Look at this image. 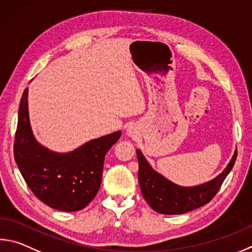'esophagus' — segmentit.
I'll list each match as a JSON object with an SVG mask.
<instances>
[{"label": "esophagus", "mask_w": 252, "mask_h": 252, "mask_svg": "<svg viewBox=\"0 0 252 252\" xmlns=\"http://www.w3.org/2000/svg\"><path fill=\"white\" fill-rule=\"evenodd\" d=\"M126 133H127V135H129V136H133V132H132L131 130H127Z\"/></svg>", "instance_id": "esophagus-1"}]
</instances>
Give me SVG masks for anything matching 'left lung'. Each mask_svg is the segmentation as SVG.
<instances>
[{
	"mask_svg": "<svg viewBox=\"0 0 252 252\" xmlns=\"http://www.w3.org/2000/svg\"><path fill=\"white\" fill-rule=\"evenodd\" d=\"M139 161V184L144 199L157 213L164 215H182L202 207L217 194L228 174L234 167L237 150L223 171L203 184L181 186L167 180L150 165L140 150H136Z\"/></svg>",
	"mask_w": 252,
	"mask_h": 252,
	"instance_id": "1",
	"label": "left lung"
}]
</instances>
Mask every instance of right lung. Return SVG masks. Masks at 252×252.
<instances>
[{"mask_svg":"<svg viewBox=\"0 0 252 252\" xmlns=\"http://www.w3.org/2000/svg\"><path fill=\"white\" fill-rule=\"evenodd\" d=\"M29 88L23 93L14 142V158L26 184L38 199L63 212L85 208L101 184L104 157L121 131L90 140L70 152L59 153L36 140L29 114Z\"/></svg>","mask_w":252,"mask_h":252,"instance_id":"add662e5","label":"right lung"}]
</instances>
